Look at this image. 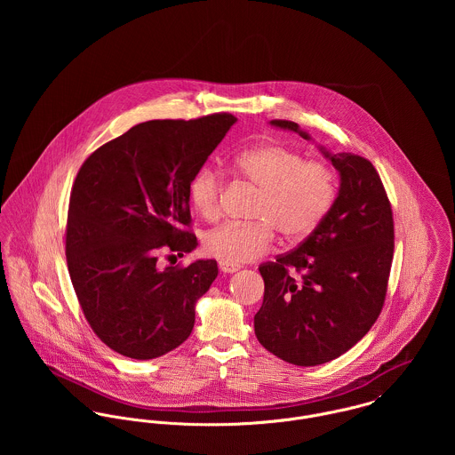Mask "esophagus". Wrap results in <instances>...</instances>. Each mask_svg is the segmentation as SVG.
<instances>
[{
	"mask_svg": "<svg viewBox=\"0 0 455 455\" xmlns=\"http://www.w3.org/2000/svg\"><path fill=\"white\" fill-rule=\"evenodd\" d=\"M219 267H220V271H222V273H236V271L240 269V266L231 264V262H224V260H220V262H219Z\"/></svg>",
	"mask_w": 455,
	"mask_h": 455,
	"instance_id": "1",
	"label": "esophagus"
}]
</instances>
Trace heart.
<instances>
[{
	"instance_id": "b5f03b06",
	"label": "heart",
	"mask_w": 455,
	"mask_h": 455,
	"mask_svg": "<svg viewBox=\"0 0 455 455\" xmlns=\"http://www.w3.org/2000/svg\"><path fill=\"white\" fill-rule=\"evenodd\" d=\"M236 170L260 191L254 217L259 222H226L204 235L206 254L242 264L267 251L275 229L285 240L308 236L324 219L334 199V175L324 163L308 161L282 145H260L236 157ZM222 177L201 168L189 186L196 212L213 220L220 213Z\"/></svg>"
}]
</instances>
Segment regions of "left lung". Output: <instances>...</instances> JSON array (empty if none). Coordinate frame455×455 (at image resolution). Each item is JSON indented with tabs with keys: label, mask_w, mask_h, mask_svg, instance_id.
<instances>
[{
	"label": "left lung",
	"mask_w": 455,
	"mask_h": 455,
	"mask_svg": "<svg viewBox=\"0 0 455 455\" xmlns=\"http://www.w3.org/2000/svg\"><path fill=\"white\" fill-rule=\"evenodd\" d=\"M269 126L312 140L291 121ZM319 150L339 177L329 212L296 251L259 266L264 299L254 317L256 336L296 366L329 363L370 331L384 307L394 254L392 210L373 164L324 145ZM291 267L298 277L288 273Z\"/></svg>",
	"instance_id": "1"
}]
</instances>
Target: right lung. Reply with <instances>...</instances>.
<instances>
[{
	"mask_svg": "<svg viewBox=\"0 0 455 455\" xmlns=\"http://www.w3.org/2000/svg\"><path fill=\"white\" fill-rule=\"evenodd\" d=\"M235 123L229 114L141 123L82 164L69 196L68 271L87 323L112 350L147 361L189 338L217 260L175 267L157 258L197 247L182 231L189 186Z\"/></svg>",
	"mask_w": 455,
	"mask_h": 455,
	"instance_id": "1",
	"label": "right lung"
}]
</instances>
